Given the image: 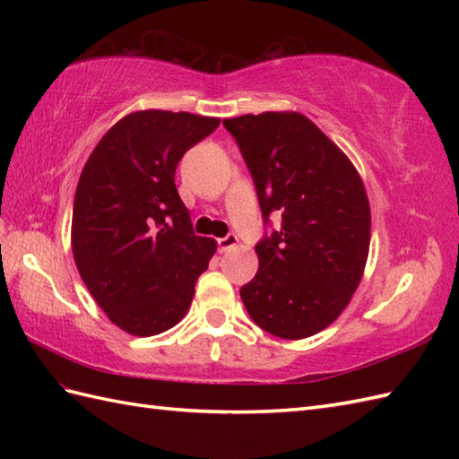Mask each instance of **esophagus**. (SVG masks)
I'll list each match as a JSON object with an SVG mask.
<instances>
[{"label": "esophagus", "instance_id": "obj_1", "mask_svg": "<svg viewBox=\"0 0 459 459\" xmlns=\"http://www.w3.org/2000/svg\"><path fill=\"white\" fill-rule=\"evenodd\" d=\"M238 245V237L235 235V232H229L227 237H222V238H219L217 240V248H219V252H229V250H232Z\"/></svg>", "mask_w": 459, "mask_h": 459}]
</instances>
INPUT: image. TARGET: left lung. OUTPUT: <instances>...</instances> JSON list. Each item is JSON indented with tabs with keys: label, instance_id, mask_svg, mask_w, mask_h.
Here are the masks:
<instances>
[{
	"label": "left lung",
	"instance_id": "obj_1",
	"mask_svg": "<svg viewBox=\"0 0 459 459\" xmlns=\"http://www.w3.org/2000/svg\"><path fill=\"white\" fill-rule=\"evenodd\" d=\"M255 181L264 227L258 272L240 288L248 316L281 339L316 335L339 317L363 276L368 199L353 163L298 112L222 120Z\"/></svg>",
	"mask_w": 459,
	"mask_h": 459
}]
</instances>
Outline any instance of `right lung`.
I'll return each mask as SVG.
<instances>
[{
  "mask_svg": "<svg viewBox=\"0 0 459 459\" xmlns=\"http://www.w3.org/2000/svg\"><path fill=\"white\" fill-rule=\"evenodd\" d=\"M219 118L142 110L104 134L81 173L73 255L112 324L150 337L179 324L217 242L193 232L175 169Z\"/></svg>",
  "mask_w": 459,
  "mask_h": 459,
  "instance_id": "right-lung-1",
  "label": "right lung"
}]
</instances>
